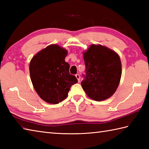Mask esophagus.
<instances>
[{"mask_svg":"<svg viewBox=\"0 0 149 149\" xmlns=\"http://www.w3.org/2000/svg\"><path fill=\"white\" fill-rule=\"evenodd\" d=\"M75 77H76V78L77 79L78 81L79 82V81H80V75L79 74H77L76 75H75Z\"/></svg>","mask_w":149,"mask_h":149,"instance_id":"esophagus-1","label":"esophagus"}]
</instances>
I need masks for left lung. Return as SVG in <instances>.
<instances>
[{
  "mask_svg": "<svg viewBox=\"0 0 149 149\" xmlns=\"http://www.w3.org/2000/svg\"><path fill=\"white\" fill-rule=\"evenodd\" d=\"M83 55L86 70L81 86L84 91L94 100L108 99L116 91L121 78L119 56L100 45H91Z\"/></svg>",
  "mask_w": 149,
  "mask_h": 149,
  "instance_id": "obj_1",
  "label": "left lung"
}]
</instances>
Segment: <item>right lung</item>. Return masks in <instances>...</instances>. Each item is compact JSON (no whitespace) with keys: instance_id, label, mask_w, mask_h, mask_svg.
I'll use <instances>...</instances> for the list:
<instances>
[{"instance_id":"obj_1","label":"right lung","mask_w":149,"mask_h":149,"mask_svg":"<svg viewBox=\"0 0 149 149\" xmlns=\"http://www.w3.org/2000/svg\"><path fill=\"white\" fill-rule=\"evenodd\" d=\"M67 50L51 45L38 52L29 65L34 90L45 102L56 104L65 99L76 77L70 74V65L65 61Z\"/></svg>"}]
</instances>
